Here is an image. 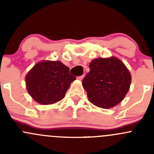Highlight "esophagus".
<instances>
[{"label":"esophagus","mask_w":154,"mask_h":154,"mask_svg":"<svg viewBox=\"0 0 154 154\" xmlns=\"http://www.w3.org/2000/svg\"><path fill=\"white\" fill-rule=\"evenodd\" d=\"M83 77H84V75H82V76H80V77H77V80H80V81H81V80L83 79Z\"/></svg>","instance_id":"esophagus-1"}]
</instances>
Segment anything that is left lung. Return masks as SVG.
I'll return each instance as SVG.
<instances>
[{
	"instance_id": "left-lung-1",
	"label": "left lung",
	"mask_w": 154,
	"mask_h": 154,
	"mask_svg": "<svg viewBox=\"0 0 154 154\" xmlns=\"http://www.w3.org/2000/svg\"><path fill=\"white\" fill-rule=\"evenodd\" d=\"M90 71L83 80L88 100L103 109L116 106L130 89L131 74L117 57L94 59L89 63Z\"/></svg>"
}]
</instances>
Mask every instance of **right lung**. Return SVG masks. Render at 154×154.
Listing matches in <instances>:
<instances>
[{
	"label": "right lung",
	"instance_id": "right-lung-1",
	"mask_svg": "<svg viewBox=\"0 0 154 154\" xmlns=\"http://www.w3.org/2000/svg\"><path fill=\"white\" fill-rule=\"evenodd\" d=\"M76 77L69 68L60 61L43 60L36 63L25 77L29 95L40 104L49 105L60 101Z\"/></svg>",
	"mask_w": 154,
	"mask_h": 154
}]
</instances>
